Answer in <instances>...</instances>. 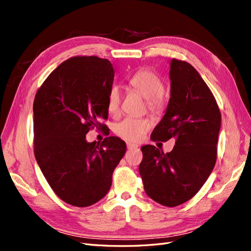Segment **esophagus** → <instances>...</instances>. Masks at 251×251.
<instances>
[{
    "instance_id": "1",
    "label": "esophagus",
    "mask_w": 251,
    "mask_h": 251,
    "mask_svg": "<svg viewBox=\"0 0 251 251\" xmlns=\"http://www.w3.org/2000/svg\"><path fill=\"white\" fill-rule=\"evenodd\" d=\"M126 147L128 150H133V149H137V146H135L134 143H131V142H127L126 143Z\"/></svg>"
}]
</instances>
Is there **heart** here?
I'll list each match as a JSON object with an SVG mask.
<instances>
[{
    "label": "heart",
    "instance_id": "1",
    "mask_svg": "<svg viewBox=\"0 0 251 251\" xmlns=\"http://www.w3.org/2000/svg\"><path fill=\"white\" fill-rule=\"evenodd\" d=\"M128 85L139 95L147 100V107L153 115L161 113L164 108V85L160 77L153 71L142 69L135 72L128 79ZM121 91L114 86L108 94V110L112 115H117L120 109ZM151 123L144 118L126 117L114 127V133L126 141L136 142L143 138L150 130Z\"/></svg>",
    "mask_w": 251,
    "mask_h": 251
}]
</instances>
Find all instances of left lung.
Here are the masks:
<instances>
[{
    "label": "left lung",
    "instance_id": "obj_1",
    "mask_svg": "<svg viewBox=\"0 0 251 251\" xmlns=\"http://www.w3.org/2000/svg\"><path fill=\"white\" fill-rule=\"evenodd\" d=\"M170 64L171 98L151 139L176 142L166 154L150 144L142 147L139 173L150 198L174 207L192 199L214 170L221 113L191 64L176 58Z\"/></svg>",
    "mask_w": 251,
    "mask_h": 251
}]
</instances>
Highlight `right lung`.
I'll return each instance as SVG.
<instances>
[{
  "label": "right lung",
  "mask_w": 251,
  "mask_h": 251,
  "mask_svg": "<svg viewBox=\"0 0 251 251\" xmlns=\"http://www.w3.org/2000/svg\"><path fill=\"white\" fill-rule=\"evenodd\" d=\"M114 69L108 59L74 56L43 82L33 102L34 156L57 197L77 207L102 199L126 146L115 136L95 144L86 134L108 118ZM102 126V125H101Z\"/></svg>",
  "instance_id": "add662e5"
}]
</instances>
